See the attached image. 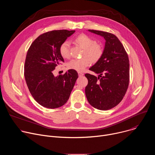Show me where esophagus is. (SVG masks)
I'll return each instance as SVG.
<instances>
[{
	"mask_svg": "<svg viewBox=\"0 0 155 155\" xmlns=\"http://www.w3.org/2000/svg\"><path fill=\"white\" fill-rule=\"evenodd\" d=\"M78 76L79 77H82V76H83L84 75V74L83 73H81V72H78Z\"/></svg>",
	"mask_w": 155,
	"mask_h": 155,
	"instance_id": "esophagus-1",
	"label": "esophagus"
}]
</instances>
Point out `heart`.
<instances>
[{"label": "heart", "instance_id": "b5f03b06", "mask_svg": "<svg viewBox=\"0 0 155 155\" xmlns=\"http://www.w3.org/2000/svg\"><path fill=\"white\" fill-rule=\"evenodd\" d=\"M74 42L83 48L82 56L85 55L80 59H74L68 64L69 69L78 72H81L93 62H97L102 56L103 50L102 47L96 41L85 34H80L74 38ZM59 53L63 58L68 59L70 57L69 44L67 41L62 42L59 47ZM87 57H86V56Z\"/></svg>", "mask_w": 155, "mask_h": 155}]
</instances>
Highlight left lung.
Returning a JSON list of instances; mask_svg holds the SVG:
<instances>
[{
    "mask_svg": "<svg viewBox=\"0 0 155 155\" xmlns=\"http://www.w3.org/2000/svg\"><path fill=\"white\" fill-rule=\"evenodd\" d=\"M105 40L101 59L90 68L98 77L86 74L88 83L85 87L87 101L93 107L107 110L117 106L124 97L129 81V61L121 41L113 34L88 30Z\"/></svg>",
    "mask_w": 155,
    "mask_h": 155,
    "instance_id": "8db88e82",
    "label": "left lung"
}]
</instances>
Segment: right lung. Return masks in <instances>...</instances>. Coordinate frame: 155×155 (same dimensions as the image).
Wrapping results in <instances>:
<instances>
[{"instance_id":"1","label":"right lung","mask_w":155,"mask_h":155,"mask_svg":"<svg viewBox=\"0 0 155 155\" xmlns=\"http://www.w3.org/2000/svg\"><path fill=\"white\" fill-rule=\"evenodd\" d=\"M75 31H52L39 35L31 44L26 58L25 77L29 90L41 105L56 108L68 101L78 77L76 71L69 69L54 77L53 71L64 62L59 53L61 44Z\"/></svg>"}]
</instances>
